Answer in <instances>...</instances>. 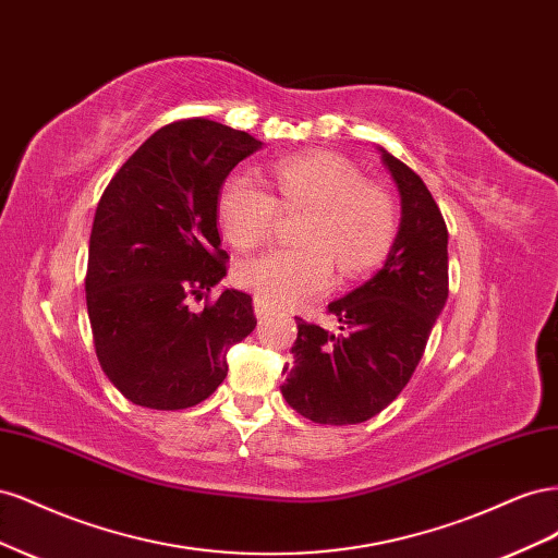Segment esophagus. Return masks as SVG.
<instances>
[{
  "label": "esophagus",
  "instance_id": "1",
  "mask_svg": "<svg viewBox=\"0 0 558 558\" xmlns=\"http://www.w3.org/2000/svg\"><path fill=\"white\" fill-rule=\"evenodd\" d=\"M253 312H256L258 318H265V316H269V312H272V310H269V305H265L260 298H256V300H253Z\"/></svg>",
  "mask_w": 558,
  "mask_h": 558
}]
</instances>
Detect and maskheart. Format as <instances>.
Listing matches in <instances>:
<instances>
[{
    "label": "heart",
    "mask_w": 558,
    "mask_h": 558,
    "mask_svg": "<svg viewBox=\"0 0 558 558\" xmlns=\"http://www.w3.org/2000/svg\"><path fill=\"white\" fill-rule=\"evenodd\" d=\"M279 202L246 172L232 174L218 197V221L238 248H253L272 232L279 205L310 211L300 251H267L238 267V283L269 307H298L326 293L332 265L353 277L373 267L391 244L396 205L379 185L365 183L347 158L312 150L275 165Z\"/></svg>",
    "instance_id": "1"
}]
</instances>
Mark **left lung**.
Returning a JSON list of instances; mask_svg holds the SVG:
<instances>
[{
	"label": "left lung",
	"mask_w": 558,
	"mask_h": 558,
	"mask_svg": "<svg viewBox=\"0 0 558 558\" xmlns=\"http://www.w3.org/2000/svg\"><path fill=\"white\" fill-rule=\"evenodd\" d=\"M400 197V223L384 265L328 305L340 335L298 318L281 396L314 424L347 426L391 404L424 356L449 293L447 226L426 183L377 146Z\"/></svg>",
	"instance_id": "8db88e82"
}]
</instances>
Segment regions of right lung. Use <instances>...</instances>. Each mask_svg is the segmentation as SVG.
I'll use <instances>...</instances> for the list:
<instances>
[{"instance_id": "right-lung-1", "label": "right lung", "mask_w": 558, "mask_h": 558, "mask_svg": "<svg viewBox=\"0 0 558 558\" xmlns=\"http://www.w3.org/2000/svg\"><path fill=\"white\" fill-rule=\"evenodd\" d=\"M263 142L191 118L160 128L116 172L99 199L86 305L99 365L130 402L185 410L228 375L226 353L256 328L251 295L223 289L218 195L234 165Z\"/></svg>"}]
</instances>
